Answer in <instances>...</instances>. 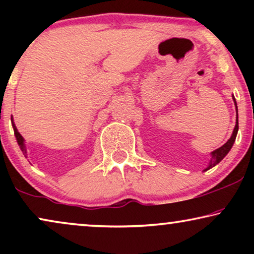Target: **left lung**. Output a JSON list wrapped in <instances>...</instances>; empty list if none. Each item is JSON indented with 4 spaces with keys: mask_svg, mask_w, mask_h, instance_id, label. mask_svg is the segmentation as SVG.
<instances>
[{
    "mask_svg": "<svg viewBox=\"0 0 254 254\" xmlns=\"http://www.w3.org/2000/svg\"><path fill=\"white\" fill-rule=\"evenodd\" d=\"M234 97V96H232ZM234 100H235V104H236V99L234 97ZM236 111H237V123H236V126H235V129L234 131H232V135L231 137L229 138L228 142L225 144L222 145L221 148L216 149V150H214L213 152H211V158L209 161V164H208V166L206 169H204V171H207V170H209L213 168V166H215L216 164H218L222 159H223L225 156H227V154L229 151H230V149L232 148V145H234V142L236 140V136H237V133H238V110H237V104H236Z\"/></svg>",
    "mask_w": 254,
    "mask_h": 254,
    "instance_id": "obj_1",
    "label": "left lung"
}]
</instances>
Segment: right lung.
<instances>
[{
  "mask_svg": "<svg viewBox=\"0 0 254 254\" xmlns=\"http://www.w3.org/2000/svg\"><path fill=\"white\" fill-rule=\"evenodd\" d=\"M12 127H13V133H15L17 143H18L20 150L23 151L24 156H25V157H26V149H25V143H24V138H23L22 135L19 134V131L17 130V128H16V126H15V124H13V121H12Z\"/></svg>",
  "mask_w": 254,
  "mask_h": 254,
  "instance_id": "add662e5",
  "label": "right lung"
}]
</instances>
